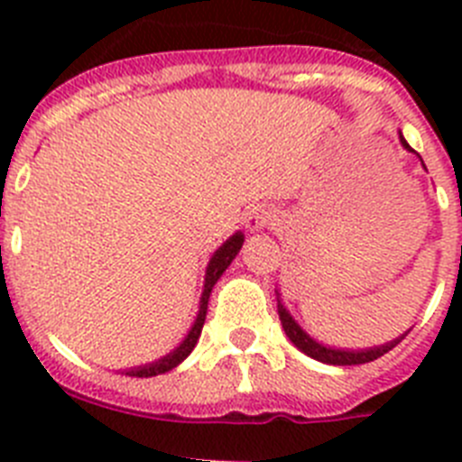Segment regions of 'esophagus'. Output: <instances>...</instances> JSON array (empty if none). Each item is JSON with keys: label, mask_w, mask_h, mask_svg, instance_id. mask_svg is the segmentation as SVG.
<instances>
[{"label": "esophagus", "mask_w": 462, "mask_h": 462, "mask_svg": "<svg viewBox=\"0 0 462 462\" xmlns=\"http://www.w3.org/2000/svg\"><path fill=\"white\" fill-rule=\"evenodd\" d=\"M271 219H273V212L268 210V208L256 206V208H252L247 215H245V226L250 228V231H261V228L266 226Z\"/></svg>", "instance_id": "34e87169"}]
</instances>
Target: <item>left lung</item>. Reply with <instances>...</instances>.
Here are the masks:
<instances>
[{"label":"left lung","instance_id":"obj_1","mask_svg":"<svg viewBox=\"0 0 462 462\" xmlns=\"http://www.w3.org/2000/svg\"><path fill=\"white\" fill-rule=\"evenodd\" d=\"M400 143H402L407 150H411L410 143L402 138V134H400ZM277 312H280L282 328H284V333H287L289 340H291L293 345L300 349V352L308 354L310 358H317V361L328 363V365H361V363H370V361H374V358L383 356L386 352H391V349H393V346L407 336V333H405V336H400L398 340L386 342V345H382V346H373V349H361V352H345V349H333V346H324V345H319L317 340H312V337H310L308 333H305V330L300 328L296 321H293V317L287 312V308L280 303V298H277Z\"/></svg>","mask_w":462,"mask_h":462}]
</instances>
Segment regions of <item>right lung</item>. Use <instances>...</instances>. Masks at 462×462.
<instances>
[{
	"label": "right lung",
	"mask_w": 462,
	"mask_h": 462,
	"mask_svg": "<svg viewBox=\"0 0 462 462\" xmlns=\"http://www.w3.org/2000/svg\"><path fill=\"white\" fill-rule=\"evenodd\" d=\"M243 240H245V236L238 231V234L231 236V238H228L226 243H224L222 247L215 252V254H212L210 263H208V271H206V284H203V296H201V308H199V317H196L194 326H191V330L187 333L185 340H182V345L178 346L175 352H171L169 356L159 358V361H154V363H148V365H141V368L126 370L125 374H129V377H154V374L169 373V370H173L175 365H180V363L189 356L191 349H194V345L199 342V336H201L203 321H206V312H208V298H210L212 287H215V282L222 277V273L226 271L228 263L236 259V254H238L240 247H243Z\"/></svg>",
	"instance_id": "1"
}]
</instances>
